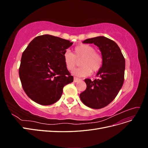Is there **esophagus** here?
I'll return each instance as SVG.
<instances>
[{"instance_id":"1","label":"esophagus","mask_w":148,"mask_h":148,"mask_svg":"<svg viewBox=\"0 0 148 148\" xmlns=\"http://www.w3.org/2000/svg\"><path fill=\"white\" fill-rule=\"evenodd\" d=\"M79 81H81V79L79 78H76V77H74V79H73V82L75 83H77V82H78Z\"/></svg>"}]
</instances>
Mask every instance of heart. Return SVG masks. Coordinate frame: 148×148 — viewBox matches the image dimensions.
<instances>
[{
	"label": "heart",
	"instance_id": "b5f03b06",
	"mask_svg": "<svg viewBox=\"0 0 148 148\" xmlns=\"http://www.w3.org/2000/svg\"><path fill=\"white\" fill-rule=\"evenodd\" d=\"M79 68L72 73L78 77H84L92 73L97 72L102 68L103 59L95 49L89 44H80L74 48V53L67 50L64 54V62L66 69L72 71L75 68L77 60H79Z\"/></svg>",
	"mask_w": 148,
	"mask_h": 148
}]
</instances>
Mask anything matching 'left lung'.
I'll use <instances>...</instances> for the list:
<instances>
[{"instance_id": "left-lung-1", "label": "left lung", "mask_w": 148, "mask_h": 148, "mask_svg": "<svg viewBox=\"0 0 148 148\" xmlns=\"http://www.w3.org/2000/svg\"><path fill=\"white\" fill-rule=\"evenodd\" d=\"M83 43L94 44L99 48L103 64L96 75L98 79H85L86 90L79 95L84 105L99 109L107 106L117 96L124 82L125 58L114 41L104 36L87 39Z\"/></svg>"}]
</instances>
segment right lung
I'll use <instances>...</instances> for the list:
<instances>
[{
	"mask_svg": "<svg viewBox=\"0 0 148 148\" xmlns=\"http://www.w3.org/2000/svg\"><path fill=\"white\" fill-rule=\"evenodd\" d=\"M73 44L49 34L36 37L23 52L19 76L23 90L35 102L51 105L60 99L65 85L73 81L64 54Z\"/></svg>",
	"mask_w": 148,
	"mask_h": 148,
	"instance_id": "1",
	"label": "right lung"
}]
</instances>
